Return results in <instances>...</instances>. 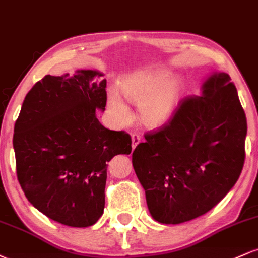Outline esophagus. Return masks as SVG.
I'll use <instances>...</instances> for the list:
<instances>
[{
	"label": "esophagus",
	"mask_w": 258,
	"mask_h": 258,
	"mask_svg": "<svg viewBox=\"0 0 258 258\" xmlns=\"http://www.w3.org/2000/svg\"><path fill=\"white\" fill-rule=\"evenodd\" d=\"M131 137H132V148L135 149V148L141 143V136L137 135V133H132Z\"/></svg>",
	"instance_id": "obj_1"
}]
</instances>
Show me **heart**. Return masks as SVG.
Masks as SVG:
<instances>
[{
  "label": "heart",
  "mask_w": 258,
  "mask_h": 258,
  "mask_svg": "<svg viewBox=\"0 0 258 258\" xmlns=\"http://www.w3.org/2000/svg\"><path fill=\"white\" fill-rule=\"evenodd\" d=\"M119 86L122 96L138 106L139 120L148 128H161L176 117L185 90L182 79L168 69L130 74ZM108 108L117 122L131 121V111L116 91H109Z\"/></svg>",
  "instance_id": "obj_1"
}]
</instances>
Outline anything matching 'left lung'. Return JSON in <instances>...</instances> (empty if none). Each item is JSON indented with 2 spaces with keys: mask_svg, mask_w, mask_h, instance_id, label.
<instances>
[{
  "mask_svg": "<svg viewBox=\"0 0 258 258\" xmlns=\"http://www.w3.org/2000/svg\"><path fill=\"white\" fill-rule=\"evenodd\" d=\"M246 133L235 86L228 74L212 73L200 96L183 100L176 117L132 153L154 220L179 224L217 205L240 176Z\"/></svg>",
  "mask_w": 258,
  "mask_h": 258,
  "instance_id": "obj_1",
  "label": "left lung"
}]
</instances>
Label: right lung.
<instances>
[{
  "instance_id": "1",
  "label": "right lung",
  "mask_w": 258,
  "mask_h": 258,
  "mask_svg": "<svg viewBox=\"0 0 258 258\" xmlns=\"http://www.w3.org/2000/svg\"><path fill=\"white\" fill-rule=\"evenodd\" d=\"M98 70L46 75L26 94L14 125L17 176L34 207L64 226H93L103 215L108 162L132 150L130 135L105 128L106 80Z\"/></svg>"
}]
</instances>
